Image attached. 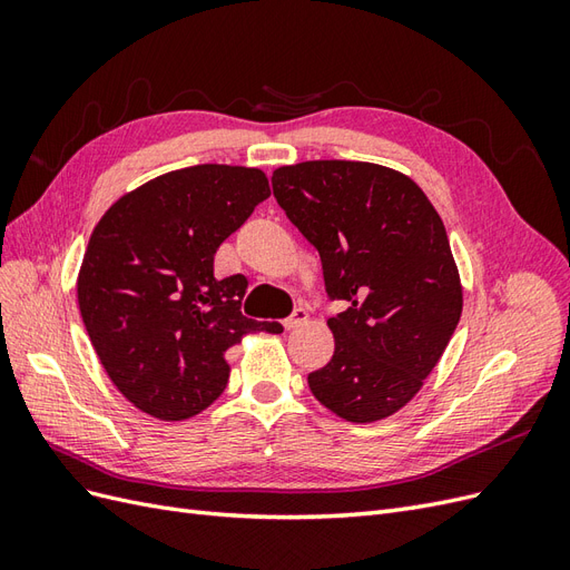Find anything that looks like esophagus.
<instances>
[{"label":"esophagus","mask_w":570,"mask_h":570,"mask_svg":"<svg viewBox=\"0 0 570 570\" xmlns=\"http://www.w3.org/2000/svg\"><path fill=\"white\" fill-rule=\"evenodd\" d=\"M306 318H308V312L304 306H297L295 312H292L285 321H283V325H285V331H292V327H299L302 323H306Z\"/></svg>","instance_id":"1"}]
</instances>
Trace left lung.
<instances>
[{
    "mask_svg": "<svg viewBox=\"0 0 570 570\" xmlns=\"http://www.w3.org/2000/svg\"><path fill=\"white\" fill-rule=\"evenodd\" d=\"M273 195L318 249L335 354L308 373L316 400L352 423L392 416L423 387L461 318L444 223L400 170L304 161L273 170Z\"/></svg>",
    "mask_w": 570,
    "mask_h": 570,
    "instance_id": "8db88e82",
    "label": "left lung"
}]
</instances>
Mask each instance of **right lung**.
I'll return each instance as SVG.
<instances>
[{"mask_svg":"<svg viewBox=\"0 0 570 570\" xmlns=\"http://www.w3.org/2000/svg\"><path fill=\"white\" fill-rule=\"evenodd\" d=\"M268 195L264 170L199 164L132 189L92 230L80 316L111 383L149 416H195L226 390L230 347L247 333H283L239 312L243 273L214 275L223 239Z\"/></svg>","mask_w":570,"mask_h":570,"instance_id":"add662e5","label":"right lung"}]
</instances>
